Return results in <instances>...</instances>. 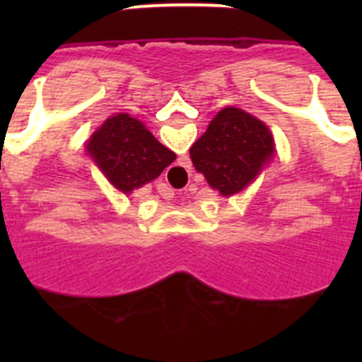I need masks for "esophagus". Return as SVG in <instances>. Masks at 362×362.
<instances>
[{
    "instance_id": "esophagus-1",
    "label": "esophagus",
    "mask_w": 362,
    "mask_h": 362,
    "mask_svg": "<svg viewBox=\"0 0 362 362\" xmlns=\"http://www.w3.org/2000/svg\"><path fill=\"white\" fill-rule=\"evenodd\" d=\"M183 177H185L183 166H175V168H172V170L166 174V183H168V187H172V185H177V183H183Z\"/></svg>"
}]
</instances>
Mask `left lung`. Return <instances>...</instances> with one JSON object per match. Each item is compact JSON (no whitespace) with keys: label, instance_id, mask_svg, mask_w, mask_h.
I'll use <instances>...</instances> for the list:
<instances>
[{"label":"left lung","instance_id":"left-lung-1","mask_svg":"<svg viewBox=\"0 0 362 362\" xmlns=\"http://www.w3.org/2000/svg\"><path fill=\"white\" fill-rule=\"evenodd\" d=\"M274 152V139L263 121L241 108H223L190 148L196 170L223 196L241 192Z\"/></svg>","mask_w":362,"mask_h":362}]
</instances>
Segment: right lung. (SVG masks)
I'll return each instance as SVG.
<instances>
[{"instance_id":"1","label":"right lung","mask_w":362,"mask_h":362,"mask_svg":"<svg viewBox=\"0 0 362 362\" xmlns=\"http://www.w3.org/2000/svg\"><path fill=\"white\" fill-rule=\"evenodd\" d=\"M88 152L108 181L124 194L158 177L175 159L172 150L129 114L108 117L92 134Z\"/></svg>"}]
</instances>
